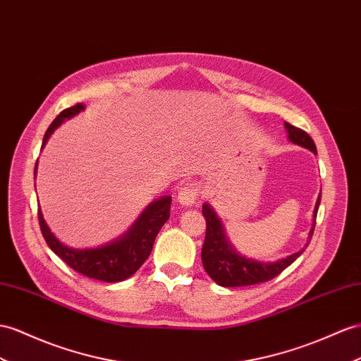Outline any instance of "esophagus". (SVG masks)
<instances>
[{
	"label": "esophagus",
	"mask_w": 361,
	"mask_h": 361,
	"mask_svg": "<svg viewBox=\"0 0 361 361\" xmlns=\"http://www.w3.org/2000/svg\"><path fill=\"white\" fill-rule=\"evenodd\" d=\"M200 197V186L198 184H184V186L178 190V195L177 200L181 206H192L195 204V201Z\"/></svg>",
	"instance_id": "esophagus-1"
}]
</instances>
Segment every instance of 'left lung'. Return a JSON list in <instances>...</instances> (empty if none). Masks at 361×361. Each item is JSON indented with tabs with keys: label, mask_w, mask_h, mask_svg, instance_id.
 Masks as SVG:
<instances>
[{
	"label": "left lung",
	"mask_w": 361,
	"mask_h": 361,
	"mask_svg": "<svg viewBox=\"0 0 361 361\" xmlns=\"http://www.w3.org/2000/svg\"><path fill=\"white\" fill-rule=\"evenodd\" d=\"M285 128L286 133H288L290 142L307 147L311 152L317 154L316 145H314L312 138L307 133L286 122ZM320 197L322 193H319L316 207H314L312 227L308 233V243L305 248L308 247L311 236L314 233L317 210L320 206ZM202 215L206 218V238L201 250L202 267H204V270L212 279L221 286H245L270 281L277 274H281L286 267H290L305 250V248H302L300 252L276 262H259L256 259H250V257L239 255L232 247V244L228 243L223 223H221L215 210L207 202L202 204Z\"/></svg>",
	"instance_id": "obj_1"
}]
</instances>
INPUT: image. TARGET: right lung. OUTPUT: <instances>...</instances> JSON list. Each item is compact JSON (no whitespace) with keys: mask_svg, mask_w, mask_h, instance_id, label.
Segmentation results:
<instances>
[{"mask_svg":"<svg viewBox=\"0 0 361 361\" xmlns=\"http://www.w3.org/2000/svg\"><path fill=\"white\" fill-rule=\"evenodd\" d=\"M84 104H78L63 109L62 113L53 120L51 125L45 131L42 147L47 143L49 137L53 134L63 120L75 117L80 111H84ZM38 166V161H36ZM36 175V168H35ZM172 197H161L147 206L143 214L137 218L131 228L116 241L96 248H71L62 244L53 235L50 227L45 223L41 209H38L39 227L45 243L73 270L84 274L91 279L104 282H120L131 277L143 262L149 257L152 245L160 228L164 226L171 215Z\"/></svg>","mask_w":361,"mask_h":361,"instance_id":"obj_1","label":"right lung"}]
</instances>
